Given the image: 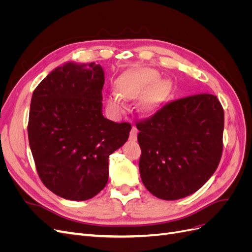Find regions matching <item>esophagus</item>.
I'll use <instances>...</instances> for the list:
<instances>
[{
  "label": "esophagus",
  "instance_id": "1",
  "mask_svg": "<svg viewBox=\"0 0 252 252\" xmlns=\"http://www.w3.org/2000/svg\"><path fill=\"white\" fill-rule=\"evenodd\" d=\"M136 135H138V129H136L134 126L132 127L131 131H130V139L132 141H135L136 140Z\"/></svg>",
  "mask_w": 252,
  "mask_h": 252
}]
</instances>
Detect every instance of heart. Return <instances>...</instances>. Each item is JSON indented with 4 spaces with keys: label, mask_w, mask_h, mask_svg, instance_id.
I'll use <instances>...</instances> for the list:
<instances>
[{
    "label": "heart",
    "mask_w": 252,
    "mask_h": 252,
    "mask_svg": "<svg viewBox=\"0 0 252 252\" xmlns=\"http://www.w3.org/2000/svg\"><path fill=\"white\" fill-rule=\"evenodd\" d=\"M159 73L152 68H142L125 73L118 81V93L108 95V105L117 111L124 108V98H135L149 88L141 100V108L144 111L156 109L165 96V86L158 82Z\"/></svg>",
    "instance_id": "heart-1"
}]
</instances>
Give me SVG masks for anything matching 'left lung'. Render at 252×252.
Segmentation results:
<instances>
[{"mask_svg":"<svg viewBox=\"0 0 252 252\" xmlns=\"http://www.w3.org/2000/svg\"><path fill=\"white\" fill-rule=\"evenodd\" d=\"M136 128L141 179L158 199L174 201L194 193L218 168L224 110L216 95L201 94L166 104Z\"/></svg>","mask_w":252,"mask_h":252,"instance_id":"left-lung-1","label":"left lung"}]
</instances>
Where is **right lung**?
I'll return each mask as SVG.
<instances>
[{"label": "right lung", "instance_id": "right-lung-1", "mask_svg": "<svg viewBox=\"0 0 252 252\" xmlns=\"http://www.w3.org/2000/svg\"><path fill=\"white\" fill-rule=\"evenodd\" d=\"M104 70L95 63L68 62L34 89L28 121L29 146L43 184L71 201L96 195L108 181V158L131 130L102 113Z\"/></svg>", "mask_w": 252, "mask_h": 252}]
</instances>
